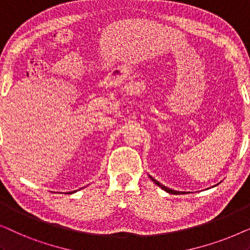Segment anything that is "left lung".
Returning <instances> with one entry per match:
<instances>
[{
  "instance_id": "obj_1",
  "label": "left lung",
  "mask_w": 250,
  "mask_h": 250,
  "mask_svg": "<svg viewBox=\"0 0 250 250\" xmlns=\"http://www.w3.org/2000/svg\"><path fill=\"white\" fill-rule=\"evenodd\" d=\"M149 177H150V179H151V181H153V182H155V184H157V186H158L159 188H162V189H163L164 191H166V192H168V193H172V194H181V193H187V192H183V191H176V190L169 189V188H167V187H165V186H163L162 183H159L158 181L153 179L152 176H150V175H149Z\"/></svg>"
}]
</instances>
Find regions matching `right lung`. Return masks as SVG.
I'll return each instance as SVG.
<instances>
[{
    "label": "right lung",
    "instance_id": "right-lung-1",
    "mask_svg": "<svg viewBox=\"0 0 250 250\" xmlns=\"http://www.w3.org/2000/svg\"><path fill=\"white\" fill-rule=\"evenodd\" d=\"M74 192H76V191H71V192H68V193H74Z\"/></svg>",
    "mask_w": 250,
    "mask_h": 250
}]
</instances>
